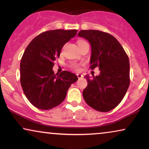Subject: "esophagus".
<instances>
[{
  "label": "esophagus",
  "instance_id": "esophagus-1",
  "mask_svg": "<svg viewBox=\"0 0 149 149\" xmlns=\"http://www.w3.org/2000/svg\"><path fill=\"white\" fill-rule=\"evenodd\" d=\"M77 76H78V78L80 79V78H82V77H83V76H82L81 73H77Z\"/></svg>",
  "mask_w": 149,
  "mask_h": 149
}]
</instances>
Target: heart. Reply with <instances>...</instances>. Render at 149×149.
<instances>
[{"label": "heart", "mask_w": 149, "mask_h": 149, "mask_svg": "<svg viewBox=\"0 0 149 149\" xmlns=\"http://www.w3.org/2000/svg\"><path fill=\"white\" fill-rule=\"evenodd\" d=\"M84 42V41H83V40L78 41V43H80V42ZM71 67H72L73 69H76V70H78L79 65H78V64H77V63H73V64H71Z\"/></svg>", "instance_id": "1"}]
</instances>
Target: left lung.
Returning <instances> with one entry per match:
<instances>
[{
  "label": "left lung",
  "instance_id": "1",
  "mask_svg": "<svg viewBox=\"0 0 149 149\" xmlns=\"http://www.w3.org/2000/svg\"><path fill=\"white\" fill-rule=\"evenodd\" d=\"M78 36L90 43V67L93 69L98 67L100 70L97 76H84L88 84L82 92L83 97L95 110L108 112L120 104L129 86V58L120 43L109 33L82 30Z\"/></svg>",
  "mask_w": 149,
  "mask_h": 149
}]
</instances>
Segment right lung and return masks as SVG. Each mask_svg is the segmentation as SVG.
I'll return each instance as SVG.
<instances>
[{
    "mask_svg": "<svg viewBox=\"0 0 149 149\" xmlns=\"http://www.w3.org/2000/svg\"><path fill=\"white\" fill-rule=\"evenodd\" d=\"M78 30L55 29L40 33L28 45L20 61V84L33 106L42 110L57 107L65 100L71 84L78 80L74 73L64 71L55 74L54 61L63 46Z\"/></svg>",
    "mask_w": 149,
    "mask_h": 149,
    "instance_id": "obj_1",
    "label": "right lung"
}]
</instances>
